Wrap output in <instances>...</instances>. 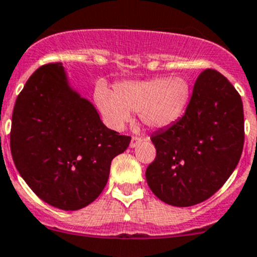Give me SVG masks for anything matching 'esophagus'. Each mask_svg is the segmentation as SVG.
<instances>
[{
    "mask_svg": "<svg viewBox=\"0 0 257 257\" xmlns=\"http://www.w3.org/2000/svg\"><path fill=\"white\" fill-rule=\"evenodd\" d=\"M142 142H143V139L139 138V137H133V138H132V141H131V148H136V147L139 146Z\"/></svg>",
    "mask_w": 257,
    "mask_h": 257,
    "instance_id": "obj_1",
    "label": "esophagus"
}]
</instances>
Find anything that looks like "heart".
<instances>
[{
	"label": "heart",
	"instance_id": "1",
	"mask_svg": "<svg viewBox=\"0 0 257 257\" xmlns=\"http://www.w3.org/2000/svg\"><path fill=\"white\" fill-rule=\"evenodd\" d=\"M191 85L183 76L153 78L119 83L114 93L98 85L95 99L104 118L115 129L131 121V113H139L142 123L162 129L181 119L191 99Z\"/></svg>",
	"mask_w": 257,
	"mask_h": 257
}]
</instances>
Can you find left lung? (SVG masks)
Here are the masks:
<instances>
[{
    "label": "left lung",
    "mask_w": 257,
    "mask_h": 257,
    "mask_svg": "<svg viewBox=\"0 0 257 257\" xmlns=\"http://www.w3.org/2000/svg\"><path fill=\"white\" fill-rule=\"evenodd\" d=\"M243 106L232 84L207 69L196 80L186 113L152 136L157 157L147 183L163 202L189 207L223 186L243 148Z\"/></svg>",
    "instance_id": "left-lung-1"
}]
</instances>
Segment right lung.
I'll use <instances>...</instances> for the list:
<instances>
[{
  "label": "right lung",
  "instance_id": "obj_1",
  "mask_svg": "<svg viewBox=\"0 0 257 257\" xmlns=\"http://www.w3.org/2000/svg\"><path fill=\"white\" fill-rule=\"evenodd\" d=\"M11 153L17 171L44 202L76 211L99 197L114 157L131 137L106 128L90 100L71 86L61 62L37 69L12 113Z\"/></svg>",
  "mask_w": 257,
  "mask_h": 257
}]
</instances>
